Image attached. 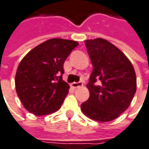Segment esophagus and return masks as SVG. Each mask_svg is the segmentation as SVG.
Listing matches in <instances>:
<instances>
[{
  "mask_svg": "<svg viewBox=\"0 0 149 149\" xmlns=\"http://www.w3.org/2000/svg\"><path fill=\"white\" fill-rule=\"evenodd\" d=\"M82 85H83V83L81 82V81H78V82H72V83L71 84V86L73 87V88H77V87H82Z\"/></svg>",
  "mask_w": 149,
  "mask_h": 149,
  "instance_id": "34e87169",
  "label": "esophagus"
}]
</instances>
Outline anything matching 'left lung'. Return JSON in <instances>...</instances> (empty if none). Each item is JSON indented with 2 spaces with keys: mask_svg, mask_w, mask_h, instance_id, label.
Returning <instances> with one entry per match:
<instances>
[{
  "mask_svg": "<svg viewBox=\"0 0 149 149\" xmlns=\"http://www.w3.org/2000/svg\"><path fill=\"white\" fill-rule=\"evenodd\" d=\"M85 45L93 70L87 85L90 96L81 103V112L98 122L116 119L130 106L136 93L133 64L121 50L105 39L86 40ZM97 80L100 81L98 85Z\"/></svg>",
  "mask_w": 149,
  "mask_h": 149,
  "instance_id": "1",
  "label": "left lung"
}]
</instances>
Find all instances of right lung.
Instances as JSON below:
<instances>
[{"label": "right lung", "instance_id": "obj_1", "mask_svg": "<svg viewBox=\"0 0 149 149\" xmlns=\"http://www.w3.org/2000/svg\"><path fill=\"white\" fill-rule=\"evenodd\" d=\"M78 42L52 38L31 50L16 70V93L24 107L37 116L60 109L70 86L62 80L63 64Z\"/></svg>", "mask_w": 149, "mask_h": 149}]
</instances>
